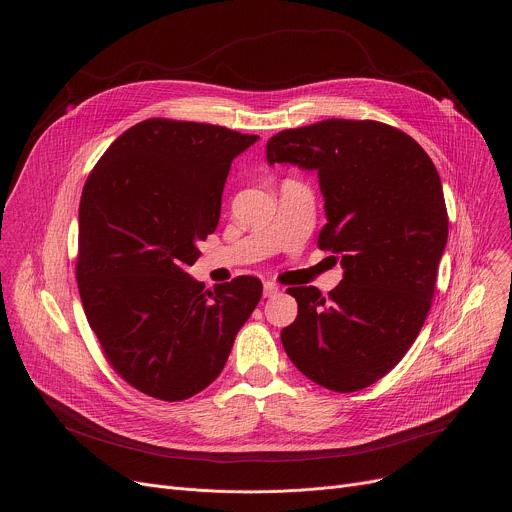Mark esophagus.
Here are the masks:
<instances>
[{
    "mask_svg": "<svg viewBox=\"0 0 512 512\" xmlns=\"http://www.w3.org/2000/svg\"><path fill=\"white\" fill-rule=\"evenodd\" d=\"M279 294V285H275V283H271V281H267L265 285H263V296L265 298H273V296H277Z\"/></svg>",
    "mask_w": 512,
    "mask_h": 512,
    "instance_id": "34e87169",
    "label": "esophagus"
}]
</instances>
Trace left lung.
<instances>
[{
  "label": "left lung",
  "instance_id": "left-lung-1",
  "mask_svg": "<svg viewBox=\"0 0 512 512\" xmlns=\"http://www.w3.org/2000/svg\"><path fill=\"white\" fill-rule=\"evenodd\" d=\"M267 162L318 172L328 216L318 247L344 267L326 298L287 289L298 318L281 330L283 348L314 383L360 391L405 356L429 314L448 241L440 174L411 135L373 119L279 131Z\"/></svg>",
  "mask_w": 512,
  "mask_h": 512
}]
</instances>
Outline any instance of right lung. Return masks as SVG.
Segmentation results:
<instances>
[{
    "label": "right lung",
    "instance_id": "add662e5",
    "mask_svg": "<svg viewBox=\"0 0 512 512\" xmlns=\"http://www.w3.org/2000/svg\"><path fill=\"white\" fill-rule=\"evenodd\" d=\"M259 137L154 117L121 133L79 206L77 281L107 362L133 389L184 401L221 375L261 300L257 277L204 289L186 267L221 218L233 160Z\"/></svg>",
    "mask_w": 512,
    "mask_h": 512
}]
</instances>
